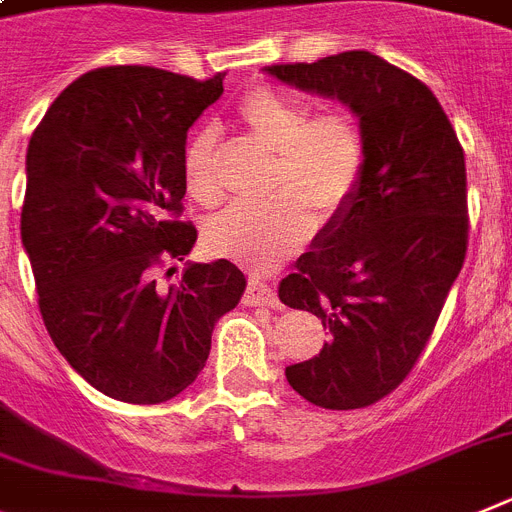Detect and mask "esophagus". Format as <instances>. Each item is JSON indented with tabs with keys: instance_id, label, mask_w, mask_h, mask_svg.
Wrapping results in <instances>:
<instances>
[{
	"instance_id": "esophagus-1",
	"label": "esophagus",
	"mask_w": 512,
	"mask_h": 512,
	"mask_svg": "<svg viewBox=\"0 0 512 512\" xmlns=\"http://www.w3.org/2000/svg\"><path fill=\"white\" fill-rule=\"evenodd\" d=\"M244 306H268V309H278L281 306V299H278V293L268 286V283L262 281H250L247 288H244L242 296Z\"/></svg>"
}]
</instances>
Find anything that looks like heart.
<instances>
[{"instance_id": "obj_1", "label": "heart", "mask_w": 512, "mask_h": 512, "mask_svg": "<svg viewBox=\"0 0 512 512\" xmlns=\"http://www.w3.org/2000/svg\"><path fill=\"white\" fill-rule=\"evenodd\" d=\"M237 123L250 141L275 154L270 170L273 201L231 206L208 219L203 242L213 255L265 268L291 255L314 231V211L332 219L350 206L368 167V136L350 108L314 105L288 92L260 87L239 102ZM185 190L195 203L219 201V139L201 128L182 159Z\"/></svg>"}]
</instances>
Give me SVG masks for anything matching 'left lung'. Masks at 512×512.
Here are the masks:
<instances>
[{
    "label": "left lung",
    "mask_w": 512,
    "mask_h": 512,
    "mask_svg": "<svg viewBox=\"0 0 512 512\" xmlns=\"http://www.w3.org/2000/svg\"><path fill=\"white\" fill-rule=\"evenodd\" d=\"M268 74L337 97L366 128L361 190L278 288L332 337L286 368L288 384L324 410H361L410 376L459 278L469 244L464 149L428 84L368 51Z\"/></svg>",
    "instance_id": "obj_1"
}]
</instances>
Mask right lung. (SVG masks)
Listing matches in <instances>:
<instances>
[{
  "label": "right lung",
  "instance_id": "1",
  "mask_svg": "<svg viewBox=\"0 0 512 512\" xmlns=\"http://www.w3.org/2000/svg\"><path fill=\"white\" fill-rule=\"evenodd\" d=\"M224 77L100 66L53 100L30 139L20 234L43 324L69 366L121 402L188 389L247 286L229 260L157 278L198 239L180 221L185 139Z\"/></svg>",
  "mask_w": 512,
  "mask_h": 512
}]
</instances>
